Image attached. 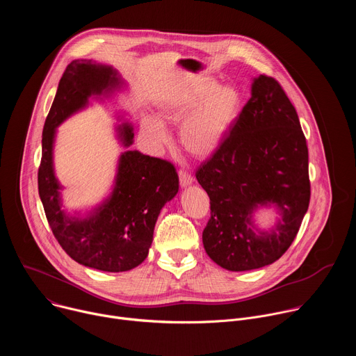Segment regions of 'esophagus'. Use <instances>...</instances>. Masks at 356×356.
<instances>
[{"instance_id":"esophagus-1","label":"esophagus","mask_w":356,"mask_h":356,"mask_svg":"<svg viewBox=\"0 0 356 356\" xmlns=\"http://www.w3.org/2000/svg\"><path fill=\"white\" fill-rule=\"evenodd\" d=\"M179 179H180V186L181 187H188L193 183V177L186 170H180L179 172Z\"/></svg>"}]
</instances>
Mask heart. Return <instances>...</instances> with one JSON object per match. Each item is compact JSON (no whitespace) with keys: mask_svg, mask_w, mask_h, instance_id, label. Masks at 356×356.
<instances>
[{"mask_svg":"<svg viewBox=\"0 0 356 356\" xmlns=\"http://www.w3.org/2000/svg\"><path fill=\"white\" fill-rule=\"evenodd\" d=\"M242 111V95L231 84L195 77L176 87L161 103V117L179 122L181 146L197 158H209L220 149ZM140 127L156 146L169 140L165 124L155 115H143Z\"/></svg>","mask_w":356,"mask_h":356,"instance_id":"b5f03b06","label":"heart"}]
</instances>
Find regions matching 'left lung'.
Instances as JSON below:
<instances>
[{
    "mask_svg": "<svg viewBox=\"0 0 356 356\" xmlns=\"http://www.w3.org/2000/svg\"><path fill=\"white\" fill-rule=\"evenodd\" d=\"M195 177L211 206L202 245L218 266L259 269L289 249L310 202L309 149L297 113L275 79L253 77L238 121ZM259 209L278 214L269 229L256 224Z\"/></svg>",
    "mask_w": 356,
    "mask_h": 356,
    "instance_id": "obj_1",
    "label": "left lung"
}]
</instances>
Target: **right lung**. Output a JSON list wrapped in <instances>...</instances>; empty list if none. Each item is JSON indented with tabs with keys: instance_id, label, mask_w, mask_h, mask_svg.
Masks as SVG:
<instances>
[{
	"instance_id": "obj_1",
	"label": "right lung",
	"mask_w": 356,
	"mask_h": 356,
	"mask_svg": "<svg viewBox=\"0 0 356 356\" xmlns=\"http://www.w3.org/2000/svg\"><path fill=\"white\" fill-rule=\"evenodd\" d=\"M127 87L111 65L73 60L59 81L42 134L38 188L47 222L73 261L103 272H127L146 259L161 210L179 191V176L172 163L128 149L134 143V125L122 113L115 136L127 150L118 158L110 194L86 213L65 209L63 186L54 162L58 128L92 101L106 103Z\"/></svg>"
}]
</instances>
